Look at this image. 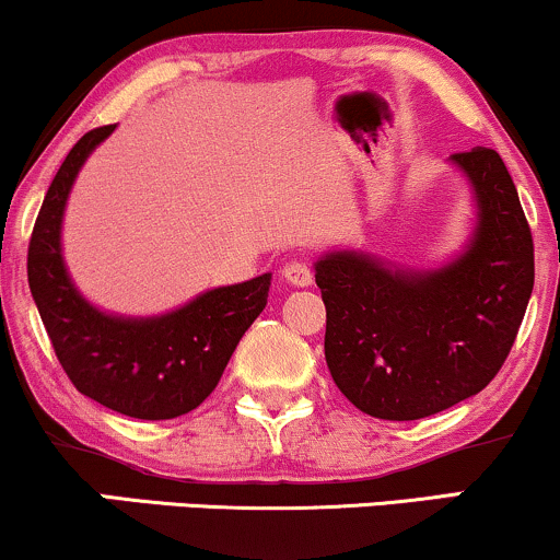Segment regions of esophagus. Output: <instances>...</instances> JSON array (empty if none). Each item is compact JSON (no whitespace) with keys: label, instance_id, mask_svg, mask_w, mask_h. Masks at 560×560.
I'll use <instances>...</instances> for the list:
<instances>
[{"label":"esophagus","instance_id":"34e87169","mask_svg":"<svg viewBox=\"0 0 560 560\" xmlns=\"http://www.w3.org/2000/svg\"><path fill=\"white\" fill-rule=\"evenodd\" d=\"M281 276H284L289 284H294V287H311L313 284V268H311V262H305V260L287 262Z\"/></svg>","mask_w":560,"mask_h":560}]
</instances>
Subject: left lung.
I'll use <instances>...</instances> for the list:
<instances>
[{
  "label": "left lung",
  "mask_w": 560,
  "mask_h": 560,
  "mask_svg": "<svg viewBox=\"0 0 560 560\" xmlns=\"http://www.w3.org/2000/svg\"><path fill=\"white\" fill-rule=\"evenodd\" d=\"M479 223L458 260L432 273L392 271L363 253L316 262L326 305V363L342 395L384 421H416L477 395L516 342L535 242L503 158L455 152Z\"/></svg>",
  "instance_id": "1"
}]
</instances>
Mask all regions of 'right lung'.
I'll use <instances>...</instances> for the list:
<instances>
[{
	"instance_id": "right-lung-1",
	"label": "right lung",
	"mask_w": 560,
	"mask_h": 560,
	"mask_svg": "<svg viewBox=\"0 0 560 560\" xmlns=\"http://www.w3.org/2000/svg\"><path fill=\"white\" fill-rule=\"evenodd\" d=\"M113 128L83 133L49 184L28 242V287L57 361L81 395L131 419H176L218 387L242 334L266 307L271 273L210 289L160 318H115L89 305L62 266L60 223L75 173Z\"/></svg>"
}]
</instances>
